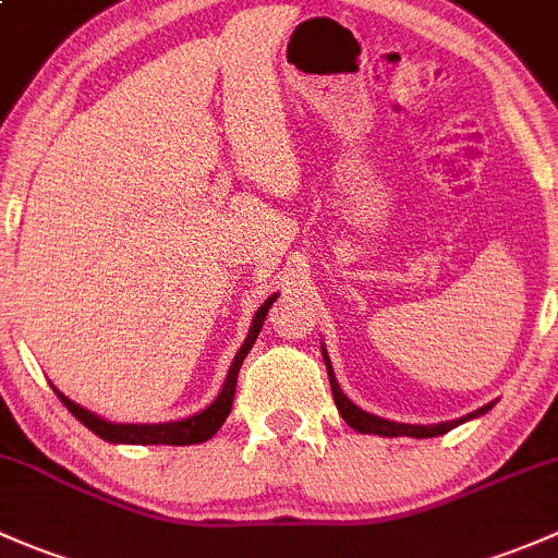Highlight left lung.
I'll list each match as a JSON object with an SVG mask.
<instances>
[{"mask_svg":"<svg viewBox=\"0 0 558 558\" xmlns=\"http://www.w3.org/2000/svg\"><path fill=\"white\" fill-rule=\"evenodd\" d=\"M325 354V365H327V376H330V389H332V398H336V405H338V413L343 416V422L349 424V427H354L357 433H373V435H384V438H398V435H408V438H438V435L449 433V429L459 427L462 422H468V418H475L481 416V413H486L492 408L484 405L478 408V411L468 413V416L462 418H453V422H440V424H429V427H424V424H400V422H389V418H381V416H373V413L363 411V408H357L352 403V400L347 398V395L341 392V387H338L336 381V373H332V365L330 360H327V352Z\"/></svg>","mask_w":558,"mask_h":558,"instance_id":"obj_1","label":"left lung"}]
</instances>
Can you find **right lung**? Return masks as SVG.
Returning a JSON list of instances; mask_svg holds the SVG:
<instances>
[{
    "label": "right lung",
    "instance_id": "add662e5",
    "mask_svg": "<svg viewBox=\"0 0 558 558\" xmlns=\"http://www.w3.org/2000/svg\"><path fill=\"white\" fill-rule=\"evenodd\" d=\"M277 301V295L268 298L266 303H263L260 308H257L255 319H252V327H250V336H246V341L241 343L239 354L233 357V365L231 371H228V378L226 384H222V392L217 395V400L211 403L209 408H204L201 413H195V416H187L182 418V422H166V424H112V422H105V418H99L96 413L85 411L83 405L72 403V400L64 398V395L59 392V389L53 387V392L59 395V400L69 408V413H72L74 418H80V422L85 424V427L90 429V433H96L99 438L109 440V444H136V446H191V444H204V440H209L211 435L217 433V429L222 427V422L228 418V413H231V405H233V395H236V378H239V367L244 363V357L250 354L252 343L257 341V336H260V327L263 322H266V314L268 308H271V303Z\"/></svg>",
    "mask_w": 558,
    "mask_h": 558
}]
</instances>
